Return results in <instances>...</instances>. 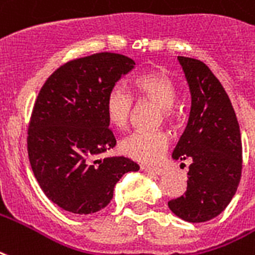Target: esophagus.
I'll return each instance as SVG.
<instances>
[{
  "instance_id": "1",
  "label": "esophagus",
  "mask_w": 255,
  "mask_h": 255,
  "mask_svg": "<svg viewBox=\"0 0 255 255\" xmlns=\"http://www.w3.org/2000/svg\"><path fill=\"white\" fill-rule=\"evenodd\" d=\"M142 167V170L144 171H148V173H152V174H156V175H163L166 173L163 169H159V167H151V166H140Z\"/></svg>"
}]
</instances>
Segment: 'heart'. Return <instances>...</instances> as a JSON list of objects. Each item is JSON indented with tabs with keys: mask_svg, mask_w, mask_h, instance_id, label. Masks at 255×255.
Listing matches in <instances>:
<instances>
[{
	"mask_svg": "<svg viewBox=\"0 0 255 255\" xmlns=\"http://www.w3.org/2000/svg\"><path fill=\"white\" fill-rule=\"evenodd\" d=\"M132 93L137 100H150L159 104L166 119L174 116L173 104L177 97V88L165 71L154 70L136 77L132 84ZM132 112V96L120 85L112 86L105 97V113L109 123L118 128L127 127ZM169 142L170 139L165 131L137 129L123 139L120 148L135 161L154 163L163 156Z\"/></svg>",
	"mask_w": 255,
	"mask_h": 255,
	"instance_id": "obj_1",
	"label": "heart"
}]
</instances>
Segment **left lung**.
I'll list each match as a JSON object with an SVG mask.
<instances>
[{
	"instance_id": "1",
	"label": "left lung",
	"mask_w": 255,
	"mask_h": 255,
	"mask_svg": "<svg viewBox=\"0 0 255 255\" xmlns=\"http://www.w3.org/2000/svg\"><path fill=\"white\" fill-rule=\"evenodd\" d=\"M189 85V120L173 159H192L186 192L167 205L190 223L222 214L238 189L242 174V140L231 101L219 80L201 60L178 56Z\"/></svg>"
}]
</instances>
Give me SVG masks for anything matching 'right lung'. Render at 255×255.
<instances>
[{
	"mask_svg": "<svg viewBox=\"0 0 255 255\" xmlns=\"http://www.w3.org/2000/svg\"><path fill=\"white\" fill-rule=\"evenodd\" d=\"M128 56L100 52L56 69L39 92L28 127V156L48 199L71 214L105 208L118 181L139 166L126 156H97L116 144L105 97L133 69Z\"/></svg>",
	"mask_w": 255,
	"mask_h": 255,
	"instance_id": "add662e5",
	"label": "right lung"
}]
</instances>
